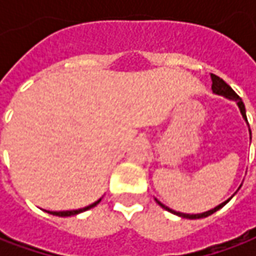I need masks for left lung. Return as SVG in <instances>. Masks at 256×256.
I'll return each mask as SVG.
<instances>
[{"instance_id":"left-lung-1","label":"left lung","mask_w":256,"mask_h":256,"mask_svg":"<svg viewBox=\"0 0 256 256\" xmlns=\"http://www.w3.org/2000/svg\"><path fill=\"white\" fill-rule=\"evenodd\" d=\"M211 80H212V91H214V94H218V95H222V96H225V98H228V100L235 101V102H236V105L240 106V111H241L244 120H245V121H246V124H248V120H246V114H245V105H244V102H242L241 98L236 95V92H235L231 86L226 84V82H225L222 78L216 76L215 74H211ZM250 132H251V130H250ZM231 198H230V200H231ZM230 200H228V201H230ZM155 201L158 202V204L162 206L164 210L172 212V214H175V215H178V216H181V218H188V220H200V218H206V216L212 215L214 212H216L218 210H221L222 206H224V205L228 202V201L222 202V204H220L218 206L212 208V210H210V211L202 212V214H182V212H176V211H174V210H171V208H168V206H165V205H164V204H161V202L158 201V200H155Z\"/></svg>"}]
</instances>
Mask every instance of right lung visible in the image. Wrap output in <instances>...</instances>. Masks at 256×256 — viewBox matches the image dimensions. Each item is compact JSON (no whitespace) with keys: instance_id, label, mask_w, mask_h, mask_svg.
Segmentation results:
<instances>
[{"instance_id":"1","label":"right lung","mask_w":256,"mask_h":256,"mask_svg":"<svg viewBox=\"0 0 256 256\" xmlns=\"http://www.w3.org/2000/svg\"><path fill=\"white\" fill-rule=\"evenodd\" d=\"M101 202V198L98 200V201H95L94 204H91V205H88V206H85V208H80V210H74V211H46L48 214H51V215H56V216H71V215H76V214H81V212L84 211H88V210H91V208H94L95 205H98Z\"/></svg>"}]
</instances>
